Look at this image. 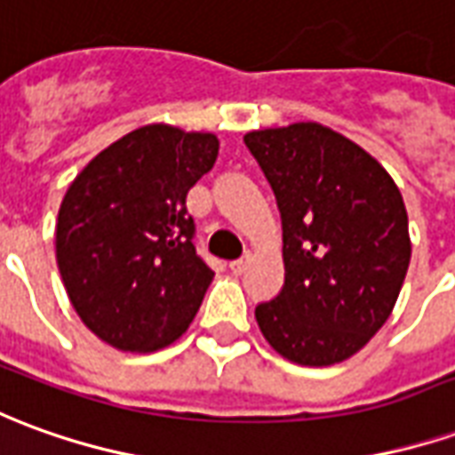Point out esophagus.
<instances>
[{
    "mask_svg": "<svg viewBox=\"0 0 455 455\" xmlns=\"http://www.w3.org/2000/svg\"><path fill=\"white\" fill-rule=\"evenodd\" d=\"M249 263H251V253H246L243 259L231 260V263H228V268H231L234 273H243V271H246V266H249Z\"/></svg>",
    "mask_w": 455,
    "mask_h": 455,
    "instance_id": "obj_1",
    "label": "esophagus"
}]
</instances>
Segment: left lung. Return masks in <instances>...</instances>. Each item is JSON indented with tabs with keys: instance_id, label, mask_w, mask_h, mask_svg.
<instances>
[{
	"instance_id": "obj_1",
	"label": "left lung",
	"mask_w": 455,
	"mask_h": 455,
	"mask_svg": "<svg viewBox=\"0 0 455 455\" xmlns=\"http://www.w3.org/2000/svg\"><path fill=\"white\" fill-rule=\"evenodd\" d=\"M243 142L281 209L285 283L256 307L263 338L305 367L357 355L392 315L411 259L399 187L370 152L320 123Z\"/></svg>"
}]
</instances>
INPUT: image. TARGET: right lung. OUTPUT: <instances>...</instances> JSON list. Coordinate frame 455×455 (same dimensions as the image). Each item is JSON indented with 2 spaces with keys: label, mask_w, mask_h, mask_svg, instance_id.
I'll return each mask as SVG.
<instances>
[{
  "label": "right lung",
  "mask_w": 455,
  "mask_h": 455,
  "mask_svg": "<svg viewBox=\"0 0 455 455\" xmlns=\"http://www.w3.org/2000/svg\"><path fill=\"white\" fill-rule=\"evenodd\" d=\"M217 155L212 132L152 123L98 152L68 187L56 263L73 310L110 347L155 352L195 320L214 271L192 243L187 192Z\"/></svg>",
  "instance_id": "right-lung-1"
}]
</instances>
